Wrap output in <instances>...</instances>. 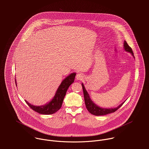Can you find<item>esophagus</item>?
<instances>
[{
	"label": "esophagus",
	"mask_w": 149,
	"mask_h": 149,
	"mask_svg": "<svg viewBox=\"0 0 149 149\" xmlns=\"http://www.w3.org/2000/svg\"><path fill=\"white\" fill-rule=\"evenodd\" d=\"M76 78L78 79V80H82L84 79V75L83 74H81V73H79L77 75H76Z\"/></svg>",
	"instance_id": "1"
}]
</instances>
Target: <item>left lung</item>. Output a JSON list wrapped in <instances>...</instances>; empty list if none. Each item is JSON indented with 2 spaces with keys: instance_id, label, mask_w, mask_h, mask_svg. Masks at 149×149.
<instances>
[{
  "instance_id": "1",
  "label": "left lung",
  "mask_w": 149,
  "mask_h": 149,
  "mask_svg": "<svg viewBox=\"0 0 149 149\" xmlns=\"http://www.w3.org/2000/svg\"><path fill=\"white\" fill-rule=\"evenodd\" d=\"M124 48L125 51L131 53L132 55L134 56V54H133L132 48L130 47H129V45L127 44V42L125 40H124ZM82 90H83V93H84L85 104H86V107H87L88 111L91 114H92L94 116H104V115H107L108 114L114 113L116 111H117L120 107H121L122 105L124 103V102H123L116 108L104 109V108L100 107L91 100L88 93H87L86 88H85V87L82 83Z\"/></svg>"
}]
</instances>
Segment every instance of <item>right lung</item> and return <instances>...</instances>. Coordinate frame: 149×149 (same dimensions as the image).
I'll use <instances>...</instances> for the list:
<instances>
[{"mask_svg": "<svg viewBox=\"0 0 149 149\" xmlns=\"http://www.w3.org/2000/svg\"><path fill=\"white\" fill-rule=\"evenodd\" d=\"M75 75V73H72L62 81L55 93L54 97L49 103L44 105L35 106L31 104L26 100L25 102L29 106L31 109L39 114L48 115L56 113L61 109L63 98H64V97L66 94V92L71 84L74 82Z\"/></svg>", "mask_w": 149, "mask_h": 149, "instance_id": "right-lung-1", "label": "right lung"}]
</instances>
